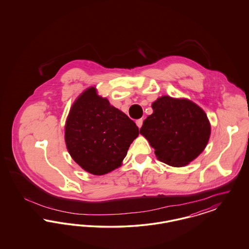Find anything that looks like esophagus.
Here are the masks:
<instances>
[{"label":"esophagus","mask_w":249,"mask_h":249,"mask_svg":"<svg viewBox=\"0 0 249 249\" xmlns=\"http://www.w3.org/2000/svg\"><path fill=\"white\" fill-rule=\"evenodd\" d=\"M136 125L138 126V128H141L142 125V119H139L136 120Z\"/></svg>","instance_id":"1"}]
</instances>
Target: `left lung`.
Returning <instances> with one entry per match:
<instances>
[{
    "label": "left lung",
    "instance_id": "1",
    "mask_svg": "<svg viewBox=\"0 0 249 249\" xmlns=\"http://www.w3.org/2000/svg\"><path fill=\"white\" fill-rule=\"evenodd\" d=\"M152 109L140 133L154 148L159 160L173 167L188 165L209 141L211 124L207 115L189 99L166 95L155 101Z\"/></svg>",
    "mask_w": 249,
    "mask_h": 249
}]
</instances>
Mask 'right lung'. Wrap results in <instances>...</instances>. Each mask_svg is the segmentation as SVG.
Masks as SVG:
<instances>
[{"label": "right lung", "mask_w": 249, "mask_h": 249, "mask_svg": "<svg viewBox=\"0 0 249 249\" xmlns=\"http://www.w3.org/2000/svg\"><path fill=\"white\" fill-rule=\"evenodd\" d=\"M139 135L136 124L95 87L85 89L71 106L64 139L71 159L86 172L104 176L122 164L130 143Z\"/></svg>", "instance_id": "obj_1"}]
</instances>
